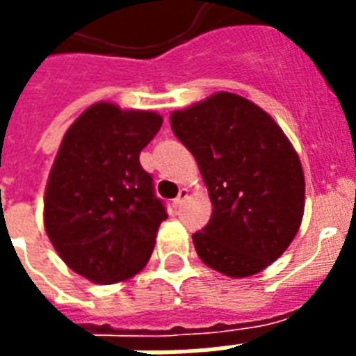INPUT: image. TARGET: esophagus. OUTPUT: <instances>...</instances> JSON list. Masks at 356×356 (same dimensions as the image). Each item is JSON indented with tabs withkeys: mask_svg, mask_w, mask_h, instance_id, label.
Returning a JSON list of instances; mask_svg holds the SVG:
<instances>
[{
	"mask_svg": "<svg viewBox=\"0 0 356 356\" xmlns=\"http://www.w3.org/2000/svg\"><path fill=\"white\" fill-rule=\"evenodd\" d=\"M186 197H188V190H186V188L179 190V195H177V197H175V200H173V207H181V205H183V201L186 200Z\"/></svg>",
	"mask_w": 356,
	"mask_h": 356,
	"instance_id": "1",
	"label": "esophagus"
}]
</instances>
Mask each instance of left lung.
<instances>
[{"instance_id":"1","label":"left lung","mask_w":356,"mask_h":356,"mask_svg":"<svg viewBox=\"0 0 356 356\" xmlns=\"http://www.w3.org/2000/svg\"><path fill=\"white\" fill-rule=\"evenodd\" d=\"M170 122L212 203L209 223L192 234L200 259L229 277L268 268L298 234L305 209L303 168L282 129L231 92L175 111Z\"/></svg>"}]
</instances>
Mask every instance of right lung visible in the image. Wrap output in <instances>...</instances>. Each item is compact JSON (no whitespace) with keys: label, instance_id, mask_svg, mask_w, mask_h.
<instances>
[{"label":"right lung","instance_id":"right-lung-1","mask_svg":"<svg viewBox=\"0 0 356 356\" xmlns=\"http://www.w3.org/2000/svg\"><path fill=\"white\" fill-rule=\"evenodd\" d=\"M151 111L96 103L66 131L47 179L44 225L60 259L97 284L138 273L168 218L140 151L159 133Z\"/></svg>","mask_w":356,"mask_h":356}]
</instances>
